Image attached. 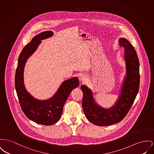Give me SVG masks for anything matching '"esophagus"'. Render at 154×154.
Wrapping results in <instances>:
<instances>
[{"mask_svg": "<svg viewBox=\"0 0 154 154\" xmlns=\"http://www.w3.org/2000/svg\"><path fill=\"white\" fill-rule=\"evenodd\" d=\"M87 78V76L84 74H82L80 75L79 77V80L80 82H86Z\"/></svg>", "mask_w": 154, "mask_h": 154, "instance_id": "34e87169", "label": "esophagus"}]
</instances>
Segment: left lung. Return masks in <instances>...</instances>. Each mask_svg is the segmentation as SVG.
Masks as SVG:
<instances>
[{
	"label": "left lung",
	"instance_id": "1",
	"mask_svg": "<svg viewBox=\"0 0 154 154\" xmlns=\"http://www.w3.org/2000/svg\"><path fill=\"white\" fill-rule=\"evenodd\" d=\"M125 49L126 76L123 82L120 95L111 108H103L94 100L89 88L82 85L83 92L82 106L87 119L99 126H107L121 122L132 106L140 86V63L134 48L124 38L119 40Z\"/></svg>",
	"mask_w": 154,
	"mask_h": 154
}]
</instances>
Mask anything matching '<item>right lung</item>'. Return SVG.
Masks as SVG:
<instances>
[{
	"label": "right lung",
	"mask_w": 154,
	"mask_h": 154,
	"mask_svg": "<svg viewBox=\"0 0 154 154\" xmlns=\"http://www.w3.org/2000/svg\"><path fill=\"white\" fill-rule=\"evenodd\" d=\"M54 35L51 31L42 32L34 36L19 56L15 75V87L21 108L26 116L36 123L52 125L61 118L64 105L72 91L79 85L77 77L62 82L54 97L47 100H36L26 90L24 84V69L28 59L36 51L41 40Z\"/></svg>",
	"instance_id": "1"
}]
</instances>
